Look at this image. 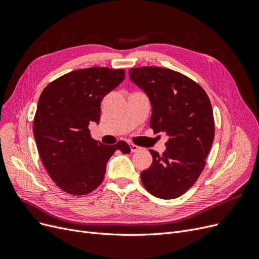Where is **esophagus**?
<instances>
[{"label":"esophagus","mask_w":259,"mask_h":259,"mask_svg":"<svg viewBox=\"0 0 259 259\" xmlns=\"http://www.w3.org/2000/svg\"><path fill=\"white\" fill-rule=\"evenodd\" d=\"M130 148H131V151H132V152H136V151H139L140 149H142V148L138 147V146H136V145H131V146H130Z\"/></svg>","instance_id":"1"}]
</instances>
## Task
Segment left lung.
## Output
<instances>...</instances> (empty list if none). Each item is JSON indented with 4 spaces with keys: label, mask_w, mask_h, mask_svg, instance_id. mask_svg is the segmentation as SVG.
Instances as JSON below:
<instances>
[{
    "label": "left lung",
    "mask_w": 259,
    "mask_h": 259,
    "mask_svg": "<svg viewBox=\"0 0 259 259\" xmlns=\"http://www.w3.org/2000/svg\"><path fill=\"white\" fill-rule=\"evenodd\" d=\"M128 74L150 100V127L168 137L162 154L149 150L153 160L140 174L143 185L156 198H178L202 173L213 145L210 101L199 84L174 70L142 67L130 69Z\"/></svg>",
    "instance_id": "1"
}]
</instances>
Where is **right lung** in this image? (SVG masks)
Wrapping results in <instances>:
<instances>
[{"instance_id": "add662e5", "label": "right lung", "mask_w": 259, "mask_h": 259, "mask_svg": "<svg viewBox=\"0 0 259 259\" xmlns=\"http://www.w3.org/2000/svg\"><path fill=\"white\" fill-rule=\"evenodd\" d=\"M124 77L123 69L75 70L50 83L38 98L33 121L37 151L55 184L70 194L95 190L114 151L131 152L125 142L104 145L89 130L90 123H99L101 100Z\"/></svg>"}]
</instances>
